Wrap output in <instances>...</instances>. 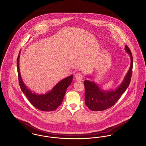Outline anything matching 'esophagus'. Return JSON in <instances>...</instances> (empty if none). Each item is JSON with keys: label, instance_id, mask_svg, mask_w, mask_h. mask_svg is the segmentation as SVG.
Segmentation results:
<instances>
[{"label": "esophagus", "instance_id": "34e87169", "mask_svg": "<svg viewBox=\"0 0 146 146\" xmlns=\"http://www.w3.org/2000/svg\"><path fill=\"white\" fill-rule=\"evenodd\" d=\"M83 76L80 73H77L75 75L76 79L78 82L82 81L83 80Z\"/></svg>", "mask_w": 146, "mask_h": 146}]
</instances>
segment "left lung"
<instances>
[{
	"label": "left lung",
	"mask_w": 146,
	"mask_h": 146,
	"mask_svg": "<svg viewBox=\"0 0 146 146\" xmlns=\"http://www.w3.org/2000/svg\"><path fill=\"white\" fill-rule=\"evenodd\" d=\"M125 51L130 55V67L121 84L115 90H101L96 84L89 80L84 81L85 104L92 111H102L112 107L128 88L132 73L133 58L130 49L125 45Z\"/></svg>",
	"instance_id": "1"
}]
</instances>
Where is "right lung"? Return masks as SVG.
<instances>
[{
    "instance_id": "right-lung-1",
    "label": "right lung",
    "mask_w": 146,
    "mask_h": 146,
    "mask_svg": "<svg viewBox=\"0 0 146 146\" xmlns=\"http://www.w3.org/2000/svg\"><path fill=\"white\" fill-rule=\"evenodd\" d=\"M20 53L17 59V68L19 85L21 90L26 96L29 101L35 107L42 111H55L62 102L66 91L72 83L73 76H70L61 80L52 88V90L45 94L38 95L33 93L23 83L19 68Z\"/></svg>"
}]
</instances>
